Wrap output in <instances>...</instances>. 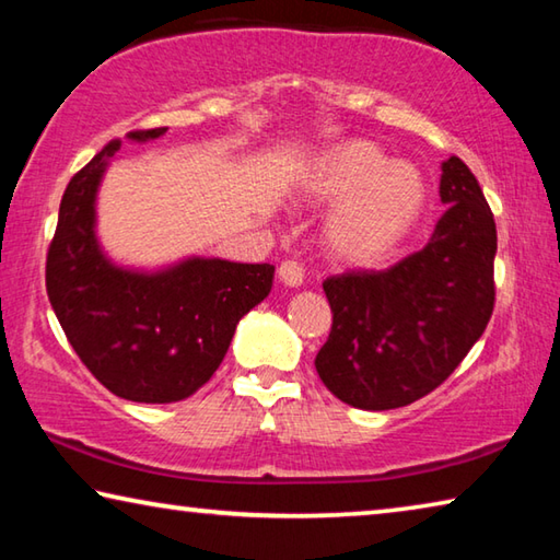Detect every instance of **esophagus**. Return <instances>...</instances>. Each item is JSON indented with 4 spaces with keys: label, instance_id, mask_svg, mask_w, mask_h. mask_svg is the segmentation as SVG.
<instances>
[{
    "label": "esophagus",
    "instance_id": "34e87169",
    "mask_svg": "<svg viewBox=\"0 0 560 560\" xmlns=\"http://www.w3.org/2000/svg\"><path fill=\"white\" fill-rule=\"evenodd\" d=\"M279 281L283 283V287H301L303 283V269L301 264L296 261H283L279 267Z\"/></svg>",
    "mask_w": 560,
    "mask_h": 560
}]
</instances>
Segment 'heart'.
<instances>
[{
    "instance_id": "heart-1",
    "label": "heart",
    "mask_w": 560,
    "mask_h": 560,
    "mask_svg": "<svg viewBox=\"0 0 560 560\" xmlns=\"http://www.w3.org/2000/svg\"><path fill=\"white\" fill-rule=\"evenodd\" d=\"M301 200L332 205L324 246L336 261L373 264L400 246L420 224L430 200L422 170L390 160L371 140H346L318 153L301 170Z\"/></svg>"
}]
</instances>
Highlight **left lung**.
Here are the masks:
<instances>
[{
  "instance_id": "1",
  "label": "left lung",
  "mask_w": 560,
  "mask_h": 560,
  "mask_svg": "<svg viewBox=\"0 0 560 560\" xmlns=\"http://www.w3.org/2000/svg\"><path fill=\"white\" fill-rule=\"evenodd\" d=\"M447 212L420 252L381 271L324 281L334 311L316 371L358 410H395L454 373L494 311L497 224L485 192L459 158L442 163Z\"/></svg>"
}]
</instances>
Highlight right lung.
Segmentation results:
<instances>
[{
  "mask_svg": "<svg viewBox=\"0 0 560 560\" xmlns=\"http://www.w3.org/2000/svg\"><path fill=\"white\" fill-rule=\"evenodd\" d=\"M167 128L130 132L132 143ZM120 140L71 177L46 257V293L83 365L132 402L185 400L210 381L242 316L269 296L271 264L185 257L132 269L103 252L96 200Z\"/></svg>",
  "mask_w": 560,
  "mask_h": 560,
  "instance_id": "1",
  "label": "right lung"
}]
</instances>
